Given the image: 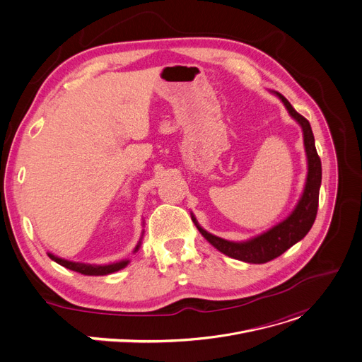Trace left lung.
Returning <instances> with one entry per match:
<instances>
[{
	"mask_svg": "<svg viewBox=\"0 0 362 362\" xmlns=\"http://www.w3.org/2000/svg\"><path fill=\"white\" fill-rule=\"evenodd\" d=\"M283 104L286 105L290 115L302 125L303 129V140L305 148L308 154V179L303 190L302 198L294 208L291 215L272 228L270 231L261 234L247 243H231L215 237L206 233L204 228L196 223V228L199 233L221 252L225 255L241 259L245 262H252V264H262V262L272 261L287 251L291 245L300 241L309 231L316 219L317 205H319V187L322 182V163L317 156L315 147V137L309 121L296 111L291 104L280 93H277Z\"/></svg>",
	"mask_w": 362,
	"mask_h": 362,
	"instance_id": "obj_1",
	"label": "left lung"
}]
</instances>
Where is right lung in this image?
<instances>
[{
	"label": "right lung",
	"instance_id": "right-lung-1",
	"mask_svg": "<svg viewBox=\"0 0 362 362\" xmlns=\"http://www.w3.org/2000/svg\"><path fill=\"white\" fill-rule=\"evenodd\" d=\"M140 245L136 247V251L139 250ZM49 257L56 261L57 264L66 267L72 272H76V273H81V274H86V276H105V274H110V273H114V272H118L121 269H124L128 261H119V262H114V264H108V266H92V264H82V262H74V261H68V259H62L59 257H54L53 254H49Z\"/></svg>",
	"mask_w": 362,
	"mask_h": 362
}]
</instances>
